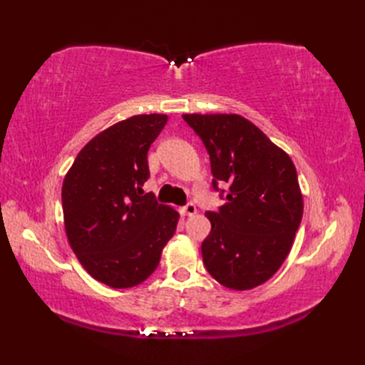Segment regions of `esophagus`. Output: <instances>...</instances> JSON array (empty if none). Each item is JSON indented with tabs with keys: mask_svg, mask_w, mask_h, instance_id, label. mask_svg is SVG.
<instances>
[{
	"mask_svg": "<svg viewBox=\"0 0 365 365\" xmlns=\"http://www.w3.org/2000/svg\"><path fill=\"white\" fill-rule=\"evenodd\" d=\"M182 213L187 215V216H192L196 215V205L192 202H188L185 207H182Z\"/></svg>",
	"mask_w": 365,
	"mask_h": 365,
	"instance_id": "34e87169",
	"label": "esophagus"
}]
</instances>
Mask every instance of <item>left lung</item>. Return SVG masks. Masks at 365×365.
I'll list each match as a JSON object with an SVG mask.
<instances>
[{
	"label": "left lung",
	"instance_id": "8db88e82",
	"mask_svg": "<svg viewBox=\"0 0 365 365\" xmlns=\"http://www.w3.org/2000/svg\"><path fill=\"white\" fill-rule=\"evenodd\" d=\"M210 155L213 190L230 183L226 204L207 212L202 242L208 273L234 290L254 289L289 255L302 218L297 169L282 149L238 114H183Z\"/></svg>",
	"mask_w": 365,
	"mask_h": 365
}]
</instances>
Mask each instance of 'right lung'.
<instances>
[{
    "label": "right lung",
    "instance_id": "right-lung-1",
    "mask_svg": "<svg viewBox=\"0 0 365 365\" xmlns=\"http://www.w3.org/2000/svg\"><path fill=\"white\" fill-rule=\"evenodd\" d=\"M166 114L114 123L83 147L63 183L66 234L88 273L113 289L144 282L174 235L178 213L143 191L147 152Z\"/></svg>",
    "mask_w": 365,
    "mask_h": 365
}]
</instances>
